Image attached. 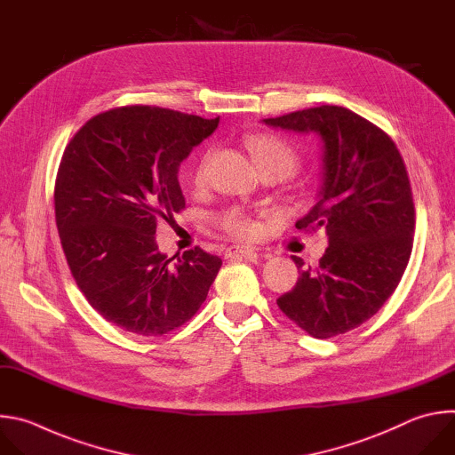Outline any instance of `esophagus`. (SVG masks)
Wrapping results in <instances>:
<instances>
[{"mask_svg": "<svg viewBox=\"0 0 455 455\" xmlns=\"http://www.w3.org/2000/svg\"><path fill=\"white\" fill-rule=\"evenodd\" d=\"M256 254V249L254 247H249V245H231L226 249V256L231 258V256H252Z\"/></svg>", "mask_w": 455, "mask_h": 455, "instance_id": "esophagus-1", "label": "esophagus"}]
</instances>
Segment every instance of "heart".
<instances>
[{
  "mask_svg": "<svg viewBox=\"0 0 455 455\" xmlns=\"http://www.w3.org/2000/svg\"><path fill=\"white\" fill-rule=\"evenodd\" d=\"M247 147L251 150V156L256 166L276 164V166H282L287 173H291L296 168V163H298L296 152L289 143H285L276 136H252L247 140ZM206 161H208V156H204L196 168V173H194L196 183H203ZM222 224L229 233L243 238H251L258 231L256 222L240 212L226 213L222 219Z\"/></svg>",
  "mask_w": 455,
  "mask_h": 455,
  "instance_id": "heart-1",
  "label": "heart"
}]
</instances>
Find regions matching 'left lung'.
<instances>
[{"mask_svg": "<svg viewBox=\"0 0 455 455\" xmlns=\"http://www.w3.org/2000/svg\"><path fill=\"white\" fill-rule=\"evenodd\" d=\"M267 127L321 140V188L298 229L323 228L328 247L315 268H299L282 312L315 339L346 333L371 319L396 291L412 251L414 203L405 163L377 125L339 106H321Z\"/></svg>", "mask_w": 455, "mask_h": 455, "instance_id": "obj_1", "label": "left lung"}]
</instances>
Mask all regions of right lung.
Returning <instances> with one entry per match:
<instances>
[{"mask_svg":"<svg viewBox=\"0 0 455 455\" xmlns=\"http://www.w3.org/2000/svg\"><path fill=\"white\" fill-rule=\"evenodd\" d=\"M219 125L131 106L91 118L69 141L55 180V220L71 275L104 319L163 335L204 303L222 259L201 247L168 258L161 217L185 208L179 166Z\"/></svg>","mask_w":455,"mask_h":455,"instance_id":"add662e5","label":"right lung"}]
</instances>
